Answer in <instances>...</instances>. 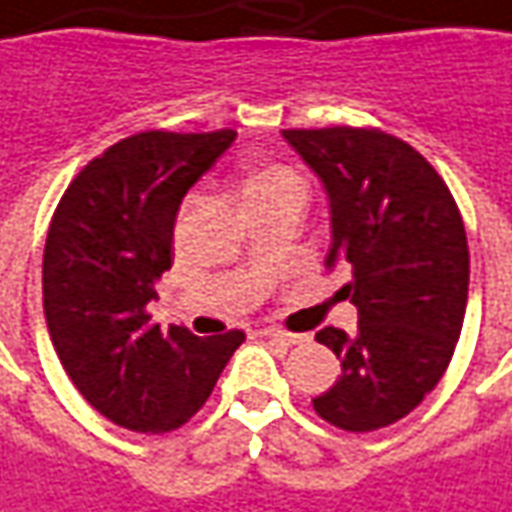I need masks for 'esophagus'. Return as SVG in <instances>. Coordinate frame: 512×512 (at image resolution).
Returning <instances> with one entry per match:
<instances>
[{
	"label": "esophagus",
	"instance_id": "obj_1",
	"mask_svg": "<svg viewBox=\"0 0 512 512\" xmlns=\"http://www.w3.org/2000/svg\"><path fill=\"white\" fill-rule=\"evenodd\" d=\"M262 337H267V340H273V343H281V345L309 343V334H292V331H284V329H264Z\"/></svg>",
	"mask_w": 512,
	"mask_h": 512
}]
</instances>
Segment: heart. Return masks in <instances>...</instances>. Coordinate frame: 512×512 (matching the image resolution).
<instances>
[{
	"mask_svg": "<svg viewBox=\"0 0 512 512\" xmlns=\"http://www.w3.org/2000/svg\"><path fill=\"white\" fill-rule=\"evenodd\" d=\"M278 192H298L303 195L301 175L287 164H262L250 172L242 183V195L245 200L264 195H278Z\"/></svg>",
	"mask_w": 512,
	"mask_h": 512,
	"instance_id": "heart-1",
	"label": "heart"
}]
</instances>
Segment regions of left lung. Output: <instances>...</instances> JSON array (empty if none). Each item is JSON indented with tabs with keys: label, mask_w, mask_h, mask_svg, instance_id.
Instances as JSON below:
<instances>
[{
	"label": "left lung",
	"mask_w": 512,
	"mask_h": 512,
	"mask_svg": "<svg viewBox=\"0 0 512 512\" xmlns=\"http://www.w3.org/2000/svg\"><path fill=\"white\" fill-rule=\"evenodd\" d=\"M323 181L331 203L326 267H343L359 309L357 337L326 326L340 382L312 398L345 432L401 421L449 368L468 303V239L438 169L376 128L281 130Z\"/></svg>",
	"instance_id": "obj_1"
}]
</instances>
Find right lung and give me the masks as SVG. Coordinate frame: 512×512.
I'll return each mask as SVG.
<instances>
[{"instance_id": "right-lung-1", "label": "right lung", "mask_w": 512, "mask_h": 512, "mask_svg": "<svg viewBox=\"0 0 512 512\" xmlns=\"http://www.w3.org/2000/svg\"><path fill=\"white\" fill-rule=\"evenodd\" d=\"M236 130H142L91 158L52 214L44 248V315L63 370L116 426L161 435L195 415L245 331H161L147 312L172 267L183 195Z\"/></svg>"}]
</instances>
